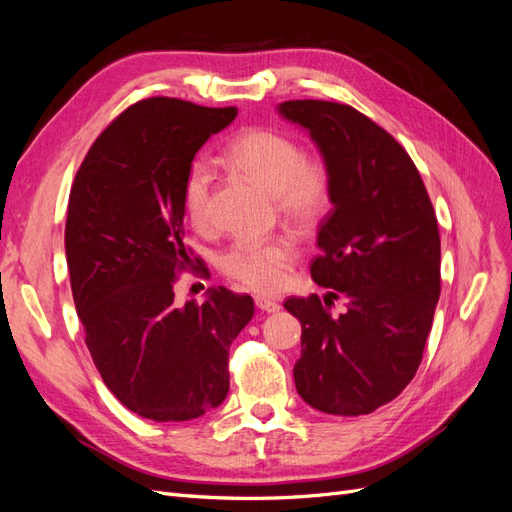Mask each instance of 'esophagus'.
I'll list each match as a JSON object with an SVG mask.
<instances>
[{"mask_svg":"<svg viewBox=\"0 0 512 512\" xmlns=\"http://www.w3.org/2000/svg\"><path fill=\"white\" fill-rule=\"evenodd\" d=\"M256 307L260 309V312H267V314H275L280 312V303L273 301V299H267V297H256Z\"/></svg>","mask_w":512,"mask_h":512,"instance_id":"34e87169","label":"esophagus"}]
</instances>
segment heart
<instances>
[{"label":"heart","mask_w":512,"mask_h":512,"mask_svg":"<svg viewBox=\"0 0 512 512\" xmlns=\"http://www.w3.org/2000/svg\"><path fill=\"white\" fill-rule=\"evenodd\" d=\"M226 160L256 179L275 196L277 211L294 224H314L331 207L333 177L318 158H305L294 138L267 128L241 132L226 149ZM215 170L207 160L190 164L183 179V209L194 226L211 218ZM297 256L288 237L271 241H237L220 256L222 271L256 292H273L286 280V269Z\"/></svg>","instance_id":"heart-1"}]
</instances>
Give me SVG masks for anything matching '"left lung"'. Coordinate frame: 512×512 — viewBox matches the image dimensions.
I'll return each mask as SVG.
<instances>
[{
    "label": "left lung",
    "instance_id": "8db88e82",
    "mask_svg": "<svg viewBox=\"0 0 512 512\" xmlns=\"http://www.w3.org/2000/svg\"><path fill=\"white\" fill-rule=\"evenodd\" d=\"M277 113L301 126L333 177L312 277L322 302L284 303L301 322L294 384L305 404L359 416L389 404L414 378L440 299V232L406 149L348 104L290 100ZM349 309L330 314L332 299Z\"/></svg>",
    "mask_w": 512,
    "mask_h": 512
}]
</instances>
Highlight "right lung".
<instances>
[{"label": "right lung", "mask_w": 512, "mask_h": 512, "mask_svg": "<svg viewBox=\"0 0 512 512\" xmlns=\"http://www.w3.org/2000/svg\"><path fill=\"white\" fill-rule=\"evenodd\" d=\"M235 106L149 98L126 108L91 145L68 200L70 286L104 384L149 421H192L228 393V350L254 316L250 294L209 288L175 303L192 265L183 179Z\"/></svg>", "instance_id": "add662e5"}]
</instances>
